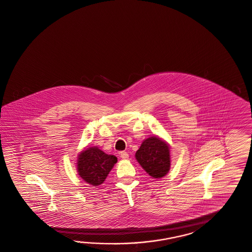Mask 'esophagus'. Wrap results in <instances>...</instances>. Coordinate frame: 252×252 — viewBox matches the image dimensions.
Returning a JSON list of instances; mask_svg holds the SVG:
<instances>
[{
    "label": "esophagus",
    "mask_w": 252,
    "mask_h": 252,
    "mask_svg": "<svg viewBox=\"0 0 252 252\" xmlns=\"http://www.w3.org/2000/svg\"><path fill=\"white\" fill-rule=\"evenodd\" d=\"M120 157L122 158L123 159H127L128 158V153L126 151H121L120 152Z\"/></svg>",
    "instance_id": "obj_1"
}]
</instances>
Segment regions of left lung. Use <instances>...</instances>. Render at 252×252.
Wrapping results in <instances>:
<instances>
[{"label":"left lung","instance_id":"left-lung-1","mask_svg":"<svg viewBox=\"0 0 252 252\" xmlns=\"http://www.w3.org/2000/svg\"><path fill=\"white\" fill-rule=\"evenodd\" d=\"M136 158L151 177H164L170 170L169 145L158 136H150L144 140L136 152Z\"/></svg>","mask_w":252,"mask_h":252}]
</instances>
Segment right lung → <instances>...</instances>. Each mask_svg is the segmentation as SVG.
Returning <instances> with one entry per match:
<instances>
[{
  "label": "right lung",
  "mask_w": 252,
  "mask_h": 252,
  "mask_svg": "<svg viewBox=\"0 0 252 252\" xmlns=\"http://www.w3.org/2000/svg\"><path fill=\"white\" fill-rule=\"evenodd\" d=\"M117 162V158L108 155L97 147L82 151L77 159V170L80 177L87 184L98 186L107 177Z\"/></svg>",
  "instance_id": "1"
}]
</instances>
